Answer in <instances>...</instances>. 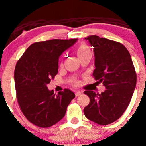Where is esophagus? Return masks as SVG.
Segmentation results:
<instances>
[{
	"label": "esophagus",
	"instance_id": "esophagus-1",
	"mask_svg": "<svg viewBox=\"0 0 146 146\" xmlns=\"http://www.w3.org/2000/svg\"><path fill=\"white\" fill-rule=\"evenodd\" d=\"M74 93H75L76 96H80V95H81V94H82V91H75Z\"/></svg>",
	"mask_w": 146,
	"mask_h": 146
}]
</instances>
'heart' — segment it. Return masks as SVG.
Instances as JSON below:
<instances>
[{
  "label": "heart",
  "instance_id": "1",
  "mask_svg": "<svg viewBox=\"0 0 146 146\" xmlns=\"http://www.w3.org/2000/svg\"><path fill=\"white\" fill-rule=\"evenodd\" d=\"M75 53L77 57H78V58L80 60L82 59L85 58L91 57V50H90L89 47H88V45H86V44H80L76 48ZM72 84L73 86H77L78 84V82L75 80H72Z\"/></svg>",
  "mask_w": 146,
  "mask_h": 146
}]
</instances>
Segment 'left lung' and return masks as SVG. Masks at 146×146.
I'll use <instances>...</instances> for the list:
<instances>
[{
  "label": "left lung",
  "instance_id": "8db88e82",
  "mask_svg": "<svg viewBox=\"0 0 146 146\" xmlns=\"http://www.w3.org/2000/svg\"><path fill=\"white\" fill-rule=\"evenodd\" d=\"M86 39L94 47L96 69L93 76L106 90L100 94L85 91L90 102L84 114L93 122L108 125L118 120L129 106L136 86V72L129 52L121 43L96 35Z\"/></svg>",
  "mask_w": 146,
  "mask_h": 146
}]
</instances>
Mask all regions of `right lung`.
<instances>
[{"label": "right lung", "instance_id": "right-lung-1", "mask_svg": "<svg viewBox=\"0 0 146 146\" xmlns=\"http://www.w3.org/2000/svg\"><path fill=\"white\" fill-rule=\"evenodd\" d=\"M77 38L35 42L25 50L15 69L17 100L22 113L33 124L47 128L64 118L75 94L64 89L57 95L47 85L58 74V59Z\"/></svg>", "mask_w": 146, "mask_h": 146}]
</instances>
